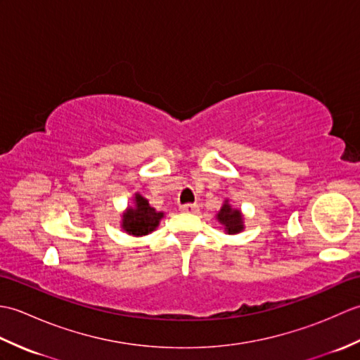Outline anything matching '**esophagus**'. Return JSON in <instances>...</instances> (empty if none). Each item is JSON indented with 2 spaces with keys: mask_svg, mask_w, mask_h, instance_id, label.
<instances>
[{
  "mask_svg": "<svg viewBox=\"0 0 360 360\" xmlns=\"http://www.w3.org/2000/svg\"><path fill=\"white\" fill-rule=\"evenodd\" d=\"M179 210L186 212V213H193L198 210V205L196 204H182V205H179Z\"/></svg>",
  "mask_w": 360,
  "mask_h": 360,
  "instance_id": "esophagus-1",
  "label": "esophagus"
}]
</instances>
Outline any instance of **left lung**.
I'll use <instances>...</instances> for the list:
<instances>
[{
	"label": "left lung",
	"instance_id": "1",
	"mask_svg": "<svg viewBox=\"0 0 360 360\" xmlns=\"http://www.w3.org/2000/svg\"><path fill=\"white\" fill-rule=\"evenodd\" d=\"M217 217L219 219V223L224 226L226 232L229 235L238 233V232L243 231V217H241L240 210L232 209L231 205L227 204V201H226L223 207H221V210L218 212Z\"/></svg>",
	"mask_w": 360,
	"mask_h": 360
}]
</instances>
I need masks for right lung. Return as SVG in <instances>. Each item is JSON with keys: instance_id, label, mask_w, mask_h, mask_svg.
Instances as JSON below:
<instances>
[{"instance_id": "obj_1", "label": "right lung", "mask_w": 360, "mask_h": 360, "mask_svg": "<svg viewBox=\"0 0 360 360\" xmlns=\"http://www.w3.org/2000/svg\"><path fill=\"white\" fill-rule=\"evenodd\" d=\"M162 217V212H156L155 209L150 207L148 201L143 196L136 195V205L124 213L122 227L129 235H148L158 227L159 219Z\"/></svg>"}]
</instances>
